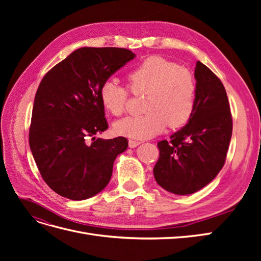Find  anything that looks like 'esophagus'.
<instances>
[{
	"mask_svg": "<svg viewBox=\"0 0 261 261\" xmlns=\"http://www.w3.org/2000/svg\"><path fill=\"white\" fill-rule=\"evenodd\" d=\"M140 144H141L140 141H137V140H133V139L128 140V147L129 148H135V147H137Z\"/></svg>",
	"mask_w": 261,
	"mask_h": 261,
	"instance_id": "34e87169",
	"label": "esophagus"
}]
</instances>
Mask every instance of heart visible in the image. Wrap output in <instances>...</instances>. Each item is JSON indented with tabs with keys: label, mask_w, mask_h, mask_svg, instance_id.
Masks as SVG:
<instances>
[{
	"label": "heart",
	"mask_w": 261,
	"mask_h": 261,
	"mask_svg": "<svg viewBox=\"0 0 261 261\" xmlns=\"http://www.w3.org/2000/svg\"><path fill=\"white\" fill-rule=\"evenodd\" d=\"M127 78L134 92L148 93L147 113L116 122L114 132L117 135L148 139L162 133L168 124L177 128L191 120L196 103V83L188 70L154 55L134 66ZM99 97L106 111L118 116L125 110L128 90L115 80H107L100 87Z\"/></svg>",
	"instance_id": "1"
}]
</instances>
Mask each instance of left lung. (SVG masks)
I'll list each match as a JSON object with an SVG mask.
<instances>
[{
	"instance_id": "1",
	"label": "left lung",
	"mask_w": 261,
	"mask_h": 261,
	"mask_svg": "<svg viewBox=\"0 0 261 261\" xmlns=\"http://www.w3.org/2000/svg\"><path fill=\"white\" fill-rule=\"evenodd\" d=\"M196 103L193 116L171 141L158 143L160 155L154 179L175 195H189L208 185L222 169L232 137V116L223 84L197 62Z\"/></svg>"
}]
</instances>
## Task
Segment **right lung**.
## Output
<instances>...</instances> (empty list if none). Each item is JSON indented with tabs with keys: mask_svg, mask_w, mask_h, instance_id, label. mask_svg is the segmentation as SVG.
Returning <instances> with one entry per match:
<instances>
[{
	"mask_svg": "<svg viewBox=\"0 0 261 261\" xmlns=\"http://www.w3.org/2000/svg\"><path fill=\"white\" fill-rule=\"evenodd\" d=\"M135 57L127 49L84 46L55 65L39 85L29 146L42 178L57 194L85 200L109 184L116 156L128 141L94 136L108 128L99 91L102 83Z\"/></svg>",
	"mask_w": 261,
	"mask_h": 261,
	"instance_id": "right-lung-1",
	"label": "right lung"
}]
</instances>
